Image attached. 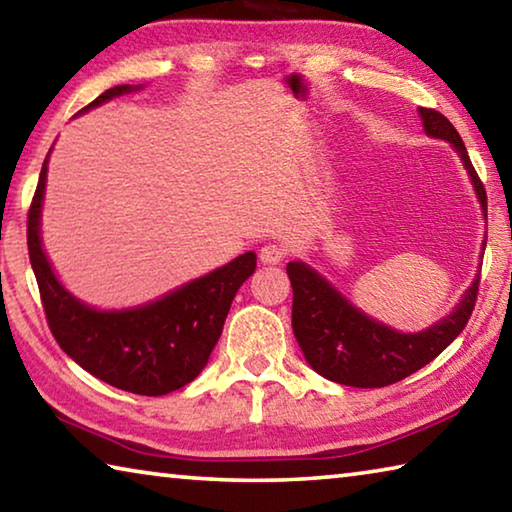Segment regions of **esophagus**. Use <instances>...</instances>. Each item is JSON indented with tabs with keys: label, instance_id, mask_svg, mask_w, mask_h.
<instances>
[{
	"label": "esophagus",
	"instance_id": "obj_1",
	"mask_svg": "<svg viewBox=\"0 0 512 512\" xmlns=\"http://www.w3.org/2000/svg\"><path fill=\"white\" fill-rule=\"evenodd\" d=\"M284 257H287V248L282 244H266L262 248V253H259V259H262L264 264H280Z\"/></svg>",
	"mask_w": 512,
	"mask_h": 512
}]
</instances>
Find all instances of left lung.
I'll use <instances>...</instances> for the list:
<instances>
[{
    "label": "left lung",
    "instance_id": "8db88e82",
    "mask_svg": "<svg viewBox=\"0 0 512 512\" xmlns=\"http://www.w3.org/2000/svg\"><path fill=\"white\" fill-rule=\"evenodd\" d=\"M420 115L427 135L447 140L461 153L488 216L485 187L452 121L433 108H420ZM287 273L293 287V334L309 366L329 381L357 388L391 386L436 359L465 329L479 293L476 277L454 314L424 332L402 334L363 316L307 264L289 262Z\"/></svg>",
    "mask_w": 512,
    "mask_h": 512
}]
</instances>
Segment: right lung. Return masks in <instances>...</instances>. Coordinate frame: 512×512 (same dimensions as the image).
I'll return each instance as SVG.
<instances>
[{
	"mask_svg": "<svg viewBox=\"0 0 512 512\" xmlns=\"http://www.w3.org/2000/svg\"><path fill=\"white\" fill-rule=\"evenodd\" d=\"M131 90L133 85H115L83 110ZM45 178L47 160L42 162L29 207L27 246L47 325L60 348L90 375L128 393L167 395L196 379L219 341L239 287L255 271V253L239 255L146 307L90 309L63 289L42 253L40 205Z\"/></svg>",
	"mask_w": 512,
	"mask_h": 512,
	"instance_id": "obj_1",
	"label": "right lung"
}]
</instances>
